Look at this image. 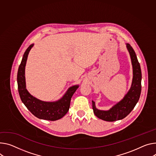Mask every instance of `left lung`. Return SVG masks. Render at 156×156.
Here are the masks:
<instances>
[{
  "mask_svg": "<svg viewBox=\"0 0 156 156\" xmlns=\"http://www.w3.org/2000/svg\"><path fill=\"white\" fill-rule=\"evenodd\" d=\"M126 44V48L130 55L133 65V76L129 90L120 101L115 105L109 110L105 111L97 109L94 101H92V107L95 116L106 121H115L126 117L135 107L140 95L142 74H141L140 64L132 47L129 44Z\"/></svg>",
  "mask_w": 156,
  "mask_h": 156,
  "instance_id": "1",
  "label": "left lung"
}]
</instances>
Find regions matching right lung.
<instances>
[{
	"label": "right lung",
	"instance_id": "right-lung-1",
	"mask_svg": "<svg viewBox=\"0 0 156 156\" xmlns=\"http://www.w3.org/2000/svg\"><path fill=\"white\" fill-rule=\"evenodd\" d=\"M34 44L30 45L25 51L17 73L18 90L22 103L37 118L48 121L62 118L68 112L71 98L79 87L78 84L69 87L65 94L55 101H44L33 96L26 89L25 69L27 57Z\"/></svg>",
	"mask_w": 156,
	"mask_h": 156
}]
</instances>
